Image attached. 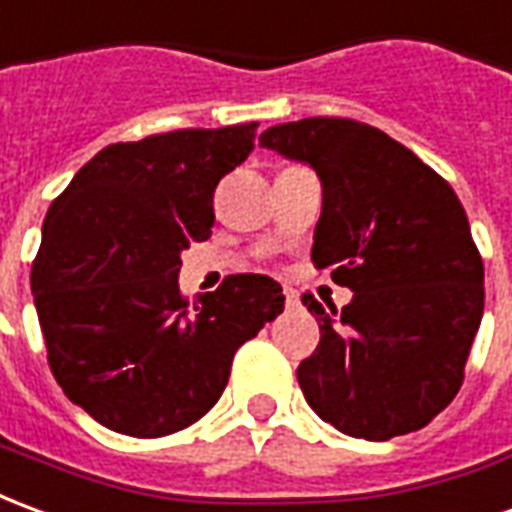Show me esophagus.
Returning a JSON list of instances; mask_svg holds the SVG:
<instances>
[{"label": "esophagus", "mask_w": 512, "mask_h": 512, "mask_svg": "<svg viewBox=\"0 0 512 512\" xmlns=\"http://www.w3.org/2000/svg\"><path fill=\"white\" fill-rule=\"evenodd\" d=\"M284 295H286V306H297V292L292 286H284Z\"/></svg>", "instance_id": "34e87169"}]
</instances>
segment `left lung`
Returning a JSON list of instances; mask_svg holds the SVG:
<instances>
[{
  "label": "left lung",
  "mask_w": 512,
  "mask_h": 512,
  "mask_svg": "<svg viewBox=\"0 0 512 512\" xmlns=\"http://www.w3.org/2000/svg\"><path fill=\"white\" fill-rule=\"evenodd\" d=\"M259 146L322 184L311 262L353 300L303 295L320 344L297 366L322 422L366 441L413 433L455 400L482 320V259L458 195L375 126L347 118L278 123Z\"/></svg>",
  "instance_id": "8db88e82"
}]
</instances>
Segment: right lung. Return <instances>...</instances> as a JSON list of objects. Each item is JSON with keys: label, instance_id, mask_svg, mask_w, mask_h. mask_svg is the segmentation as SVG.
Returning a JSON list of instances; mask_svg holds the SVG:
<instances>
[{"label": "right lung", "instance_id": "obj_1", "mask_svg": "<svg viewBox=\"0 0 512 512\" xmlns=\"http://www.w3.org/2000/svg\"><path fill=\"white\" fill-rule=\"evenodd\" d=\"M253 129H179L101 148L43 220L32 297L65 397L115 433L159 438L198 422L239 344L284 311L270 275H231L187 303L181 253L215 226L217 181Z\"/></svg>", "mask_w": 512, "mask_h": 512}]
</instances>
